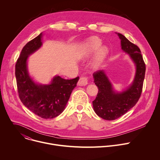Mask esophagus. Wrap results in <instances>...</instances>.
Returning <instances> with one entry per match:
<instances>
[{"mask_svg": "<svg viewBox=\"0 0 160 160\" xmlns=\"http://www.w3.org/2000/svg\"><path fill=\"white\" fill-rule=\"evenodd\" d=\"M88 84V77H81L78 82V85L80 86H83Z\"/></svg>", "mask_w": 160, "mask_h": 160, "instance_id": "34e87169", "label": "esophagus"}]
</instances>
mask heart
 <instances>
[{
	"instance_id": "b5f03b06",
	"label": "heart",
	"mask_w": 160,
	"mask_h": 160,
	"mask_svg": "<svg viewBox=\"0 0 160 160\" xmlns=\"http://www.w3.org/2000/svg\"><path fill=\"white\" fill-rule=\"evenodd\" d=\"M100 44H101V41H100V39L97 38H93L91 40V49L96 50L100 46ZM108 49L107 48L102 47V48H100L98 50L97 55V61L98 62L102 61L104 58V57L106 56V55L108 54Z\"/></svg>"
}]
</instances>
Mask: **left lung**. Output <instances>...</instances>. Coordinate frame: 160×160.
Segmentation results:
<instances>
[{
    "instance_id": "8db88e82",
    "label": "left lung",
    "mask_w": 160,
    "mask_h": 160,
    "mask_svg": "<svg viewBox=\"0 0 160 160\" xmlns=\"http://www.w3.org/2000/svg\"><path fill=\"white\" fill-rule=\"evenodd\" d=\"M123 51L128 52L136 66V73L132 85L121 93H115L103 70L93 73L95 84L98 92L92 102L95 113L105 120L112 121L125 114L139 100L143 87L146 65L139 48L118 33Z\"/></svg>"
}]
</instances>
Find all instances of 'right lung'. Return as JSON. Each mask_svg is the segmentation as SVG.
Wrapping results in <instances>:
<instances>
[{
	"mask_svg": "<svg viewBox=\"0 0 160 160\" xmlns=\"http://www.w3.org/2000/svg\"><path fill=\"white\" fill-rule=\"evenodd\" d=\"M41 36V33L23 47L16 63L15 75L22 103L34 114L47 119L57 117L64 111L79 77L68 80L57 76L46 85L32 81L28 73L27 59L42 45Z\"/></svg>",
	"mask_w": 160,
	"mask_h": 160,
	"instance_id": "obj_1",
	"label": "right lung"
}]
</instances>
